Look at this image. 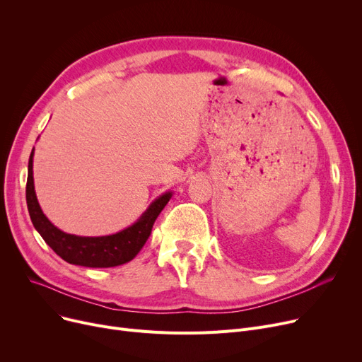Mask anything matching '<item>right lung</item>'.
I'll list each match as a JSON object with an SVG mask.
<instances>
[{
  "label": "right lung",
  "mask_w": 362,
  "mask_h": 362,
  "mask_svg": "<svg viewBox=\"0 0 362 362\" xmlns=\"http://www.w3.org/2000/svg\"><path fill=\"white\" fill-rule=\"evenodd\" d=\"M171 198V192H165L152 202L139 220L129 226L127 229L108 235V236H76L64 233L45 217L40 202L36 199L33 186V149L28 165V183H26V202L30 220L35 229L42 239L51 246V250L60 255L64 261L74 265H83L92 269L117 267V265L132 261L142 250L148 240L152 226L158 214Z\"/></svg>",
  "instance_id": "right-lung-1"
}]
</instances>
